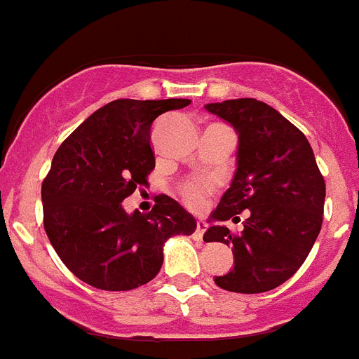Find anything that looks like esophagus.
<instances>
[{
	"instance_id": "esophagus-1",
	"label": "esophagus",
	"mask_w": 359,
	"mask_h": 359,
	"mask_svg": "<svg viewBox=\"0 0 359 359\" xmlns=\"http://www.w3.org/2000/svg\"><path fill=\"white\" fill-rule=\"evenodd\" d=\"M207 226L208 224L205 223V221H198V226H196V237H198V239H203V233H205Z\"/></svg>"
}]
</instances>
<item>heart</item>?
Listing matches in <instances>:
<instances>
[{"instance_id": "b5f03b06", "label": "heart", "mask_w": 359, "mask_h": 359, "mask_svg": "<svg viewBox=\"0 0 359 359\" xmlns=\"http://www.w3.org/2000/svg\"><path fill=\"white\" fill-rule=\"evenodd\" d=\"M207 190H208V185H201V183L198 182H189L182 187V194L183 198L187 199L189 205H192V207H199V205L203 203V196H205Z\"/></svg>"}]
</instances>
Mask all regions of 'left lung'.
<instances>
[{"instance_id": "8db88e82", "label": "left lung", "mask_w": 359, "mask_h": 359, "mask_svg": "<svg viewBox=\"0 0 359 359\" xmlns=\"http://www.w3.org/2000/svg\"><path fill=\"white\" fill-rule=\"evenodd\" d=\"M205 109L239 136L236 174L210 214L217 223L203 236L233 253V269L214 280L233 293L275 290L304 264L322 228L325 182L315 152L300 129L261 100L236 98ZM241 211L249 217L233 236L222 221Z\"/></svg>"}]
</instances>
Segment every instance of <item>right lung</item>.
Here are the masks:
<instances>
[{"label":"right lung","mask_w":359,"mask_h":359,"mask_svg":"<svg viewBox=\"0 0 359 359\" xmlns=\"http://www.w3.org/2000/svg\"><path fill=\"white\" fill-rule=\"evenodd\" d=\"M189 98H118L97 109L57 149L43 182L44 230L66 268L106 291H129L156 277L163 246L192 236L194 215L169 196L149 214H128L122 201L147 185L154 169V120L189 106Z\"/></svg>","instance_id":"add662e5"}]
</instances>
